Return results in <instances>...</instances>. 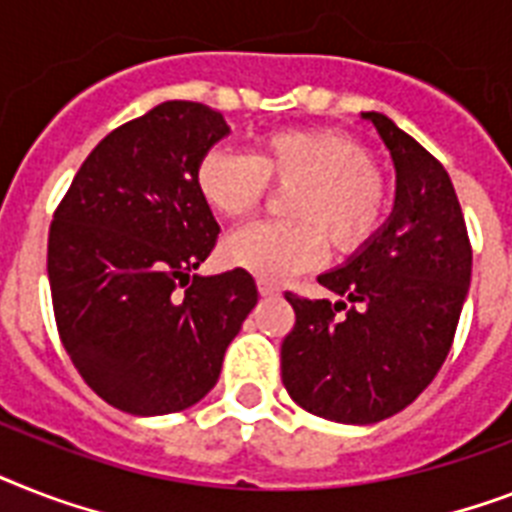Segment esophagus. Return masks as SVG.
Instances as JSON below:
<instances>
[{
    "instance_id": "obj_1",
    "label": "esophagus",
    "mask_w": 512,
    "mask_h": 512,
    "mask_svg": "<svg viewBox=\"0 0 512 512\" xmlns=\"http://www.w3.org/2000/svg\"><path fill=\"white\" fill-rule=\"evenodd\" d=\"M257 292H260V297H278L281 289L276 284H268V281H257Z\"/></svg>"
}]
</instances>
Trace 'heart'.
<instances>
[{"label":"heart","instance_id":"heart-1","mask_svg":"<svg viewBox=\"0 0 512 512\" xmlns=\"http://www.w3.org/2000/svg\"><path fill=\"white\" fill-rule=\"evenodd\" d=\"M199 197L223 218H244L273 189L284 199L286 223H252L223 244V260L260 281L284 284L313 270L326 255H355L384 223L392 191L363 141L336 128L270 131L239 155L213 147L194 168Z\"/></svg>","mask_w":512,"mask_h":512}]
</instances>
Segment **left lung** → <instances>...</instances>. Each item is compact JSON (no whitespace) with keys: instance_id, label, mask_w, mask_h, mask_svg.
I'll return each mask as SVG.
<instances>
[{"instance_id":"left-lung-1","label":"left lung","mask_w":512,"mask_h":512,"mask_svg":"<svg viewBox=\"0 0 512 512\" xmlns=\"http://www.w3.org/2000/svg\"><path fill=\"white\" fill-rule=\"evenodd\" d=\"M371 120L397 170L394 210L360 252L318 276L339 302L286 292L294 328L281 381L307 413L378 423L405 410L450 352L471 286V242L442 162L381 112Z\"/></svg>"}]
</instances>
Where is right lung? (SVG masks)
Returning <instances> with one entry per match:
<instances>
[{
	"label": "right lung",
	"mask_w": 512,
	"mask_h": 512,
	"mask_svg": "<svg viewBox=\"0 0 512 512\" xmlns=\"http://www.w3.org/2000/svg\"><path fill=\"white\" fill-rule=\"evenodd\" d=\"M228 131L207 105L162 102L99 141L54 210L47 270L62 347L123 413L202 400L257 305L247 270L194 273L220 231L194 168Z\"/></svg>",
	"instance_id": "1"
}]
</instances>
